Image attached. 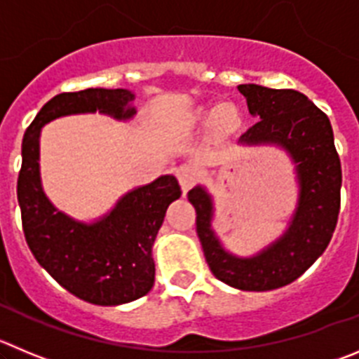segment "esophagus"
<instances>
[{
    "mask_svg": "<svg viewBox=\"0 0 359 359\" xmlns=\"http://www.w3.org/2000/svg\"><path fill=\"white\" fill-rule=\"evenodd\" d=\"M175 175L177 179H179V184L180 187H182L184 193H187V191L193 187V184H195L196 180V172L193 166H189V164H182V166H179V168L175 170Z\"/></svg>",
    "mask_w": 359,
    "mask_h": 359,
    "instance_id": "1",
    "label": "esophagus"
}]
</instances>
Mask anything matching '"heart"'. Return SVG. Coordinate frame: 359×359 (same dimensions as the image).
<instances>
[{"label":"heart","instance_id":"heart-1","mask_svg":"<svg viewBox=\"0 0 359 359\" xmlns=\"http://www.w3.org/2000/svg\"><path fill=\"white\" fill-rule=\"evenodd\" d=\"M236 118H237L236 109H233V108H221V111H219L221 123H225V126H230V123L236 122Z\"/></svg>","mask_w":359,"mask_h":359}]
</instances>
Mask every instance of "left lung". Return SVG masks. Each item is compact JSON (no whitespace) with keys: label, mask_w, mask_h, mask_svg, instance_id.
<instances>
[{"label":"left lung","mask_w":359,"mask_h":359,"mask_svg":"<svg viewBox=\"0 0 359 359\" xmlns=\"http://www.w3.org/2000/svg\"><path fill=\"white\" fill-rule=\"evenodd\" d=\"M239 92L259 118L241 142L278 143L297 163L301 196L289 232L260 255L236 259L210 230L209 195L195 187L187 198L196 210V233L214 276L236 289L264 292L292 283L327 248L340 212L341 164L330 118L304 93L259 85H239Z\"/></svg>","instance_id":"8db88e82"}]
</instances>
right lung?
Wrapping results in <instances>:
<instances>
[{
  "label": "right lung",
  "instance_id": "add662e5",
  "mask_svg": "<svg viewBox=\"0 0 359 359\" xmlns=\"http://www.w3.org/2000/svg\"><path fill=\"white\" fill-rule=\"evenodd\" d=\"M134 95L123 88H86L53 97L42 106L22 138V164L18 179L22 232L36 262L63 289L79 299L115 306L145 296L154 285L152 244L179 182L164 175L130 191L118 205L93 225L76 223L51 205L39 177L40 127L63 115L97 111L129 118L126 108Z\"/></svg>",
  "mask_w": 359,
  "mask_h": 359
}]
</instances>
